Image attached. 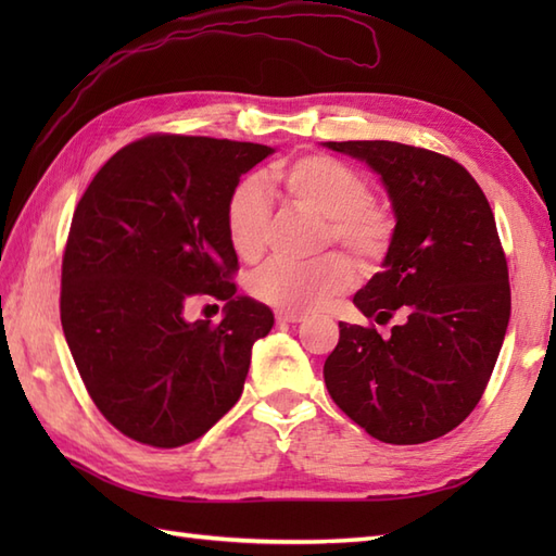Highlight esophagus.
<instances>
[{
    "instance_id": "34e87169",
    "label": "esophagus",
    "mask_w": 556,
    "mask_h": 556,
    "mask_svg": "<svg viewBox=\"0 0 556 556\" xmlns=\"http://www.w3.org/2000/svg\"><path fill=\"white\" fill-rule=\"evenodd\" d=\"M277 323H305V315L301 313H287V311H279L277 313Z\"/></svg>"
}]
</instances>
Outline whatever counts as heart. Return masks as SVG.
<instances>
[{
  "label": "heart",
  "instance_id": "heart-1",
  "mask_svg": "<svg viewBox=\"0 0 556 556\" xmlns=\"http://www.w3.org/2000/svg\"><path fill=\"white\" fill-rule=\"evenodd\" d=\"M289 203L315 217H325V243L334 241L361 267L384 257L394 236V215L368 195L361 172L323 152L293 157L271 172ZM269 224L267 186L260 176H245L224 203V231L241 260H257L265 251ZM356 281V269L344 255L329 253L308 265L269 263L248 281L253 299L287 313L323 308Z\"/></svg>",
  "mask_w": 556,
  "mask_h": 556
}]
</instances>
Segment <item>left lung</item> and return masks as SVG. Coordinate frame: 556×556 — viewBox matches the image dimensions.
Segmentation results:
<instances>
[{
    "label": "left lung",
    "mask_w": 556,
    "mask_h": 556,
    "mask_svg": "<svg viewBox=\"0 0 556 556\" xmlns=\"http://www.w3.org/2000/svg\"><path fill=\"white\" fill-rule=\"evenodd\" d=\"M380 174L396 227L382 271L339 323L325 361L334 404L375 440L422 444L464 422L485 392L511 315L509 269L492 207L473 176L440 152L392 140L323 143Z\"/></svg>",
    "instance_id": "obj_1"
}]
</instances>
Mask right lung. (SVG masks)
Returning a JSON list of instances; mask_svg holds the SVG:
<instances>
[{
    "instance_id": "1",
    "label": "right lung",
    "mask_w": 556,
    "mask_h": 556,
    "mask_svg": "<svg viewBox=\"0 0 556 556\" xmlns=\"http://www.w3.org/2000/svg\"><path fill=\"white\" fill-rule=\"evenodd\" d=\"M275 148L148 136L83 193L62 263V327L90 399L116 430L174 448L203 437L243 392L275 315L236 296L224 203ZM227 300L219 326L188 324L195 295Z\"/></svg>"
}]
</instances>
